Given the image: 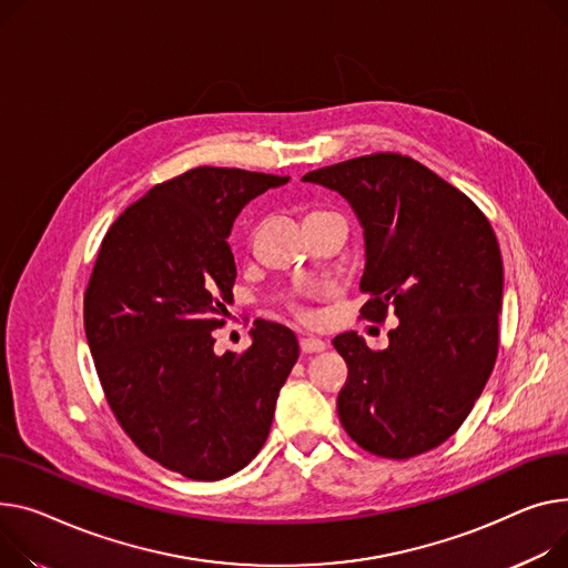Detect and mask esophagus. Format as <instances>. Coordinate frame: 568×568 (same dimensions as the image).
Listing matches in <instances>:
<instances>
[{
	"label": "esophagus",
	"instance_id": "obj_1",
	"mask_svg": "<svg viewBox=\"0 0 568 568\" xmlns=\"http://www.w3.org/2000/svg\"><path fill=\"white\" fill-rule=\"evenodd\" d=\"M298 347L304 354H317V352L326 349V343H322V339H317V337H301Z\"/></svg>",
	"mask_w": 568,
	"mask_h": 568
}]
</instances>
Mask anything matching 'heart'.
I'll return each mask as SVG.
<instances>
[{
    "label": "heart",
    "instance_id": "1",
    "mask_svg": "<svg viewBox=\"0 0 568 568\" xmlns=\"http://www.w3.org/2000/svg\"><path fill=\"white\" fill-rule=\"evenodd\" d=\"M313 214H317V212H313ZM301 317H304V315H301Z\"/></svg>",
    "mask_w": 568,
    "mask_h": 568
}]
</instances>
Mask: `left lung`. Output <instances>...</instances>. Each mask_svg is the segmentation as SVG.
<instances>
[{"label": "left lung", "instance_id": "obj_1", "mask_svg": "<svg viewBox=\"0 0 568 568\" xmlns=\"http://www.w3.org/2000/svg\"><path fill=\"white\" fill-rule=\"evenodd\" d=\"M343 194L365 231L361 317L384 324L374 352L333 337L349 374L337 395L345 432L369 455L410 459L455 434L498 358L503 255L484 212L457 186L399 153H372L304 175Z\"/></svg>", "mask_w": 568, "mask_h": 568}]
</instances>
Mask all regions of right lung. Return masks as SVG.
<instances>
[{"label":"right lung","mask_w":568,"mask_h":568,"mask_svg":"<svg viewBox=\"0 0 568 568\" xmlns=\"http://www.w3.org/2000/svg\"><path fill=\"white\" fill-rule=\"evenodd\" d=\"M290 178L196 166L109 225L84 292V331L109 408L145 457L189 479L242 470L270 436L296 335L255 320L242 354H214L235 285L242 207Z\"/></svg>","instance_id":"obj_1"}]
</instances>
